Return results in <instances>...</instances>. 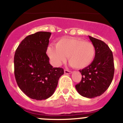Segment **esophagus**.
<instances>
[{"mask_svg":"<svg viewBox=\"0 0 123 123\" xmlns=\"http://www.w3.org/2000/svg\"><path fill=\"white\" fill-rule=\"evenodd\" d=\"M64 73H65V74H71V73H72V72L69 70H67V69H64Z\"/></svg>","mask_w":123,"mask_h":123,"instance_id":"esophagus-1","label":"esophagus"}]
</instances>
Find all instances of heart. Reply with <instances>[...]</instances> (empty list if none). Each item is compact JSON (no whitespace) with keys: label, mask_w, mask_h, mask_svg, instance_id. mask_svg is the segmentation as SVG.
<instances>
[{"label":"heart","mask_w":123,"mask_h":123,"mask_svg":"<svg viewBox=\"0 0 123 123\" xmlns=\"http://www.w3.org/2000/svg\"><path fill=\"white\" fill-rule=\"evenodd\" d=\"M47 54L55 66L59 67L68 59L75 68L82 69L89 66L93 61L95 48L92 43L77 38L67 37L59 40L56 48L49 46Z\"/></svg>","instance_id":"1"}]
</instances>
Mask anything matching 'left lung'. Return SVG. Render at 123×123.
Returning <instances> with one entry per match:
<instances>
[{
    "label": "left lung",
    "mask_w": 123,
    "mask_h": 123,
    "mask_svg": "<svg viewBox=\"0 0 123 123\" xmlns=\"http://www.w3.org/2000/svg\"><path fill=\"white\" fill-rule=\"evenodd\" d=\"M95 48V56L92 62L81 70L80 83L75 89L80 95L93 98L102 95L109 87L114 74L112 52L103 41L89 36Z\"/></svg>",
    "instance_id": "left-lung-1"
}]
</instances>
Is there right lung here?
<instances>
[{"instance_id": "obj_1", "label": "right lung", "mask_w": 123, "mask_h": 123, "mask_svg": "<svg viewBox=\"0 0 123 123\" xmlns=\"http://www.w3.org/2000/svg\"><path fill=\"white\" fill-rule=\"evenodd\" d=\"M51 33L39 31L26 37L14 56V73L19 89L30 98L44 100L54 94L61 68H54L46 52Z\"/></svg>"}]
</instances>
